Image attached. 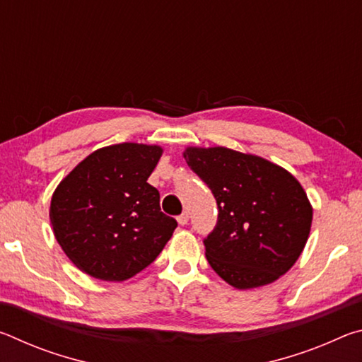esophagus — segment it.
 <instances>
[{
  "label": "esophagus",
  "mask_w": 362,
  "mask_h": 362,
  "mask_svg": "<svg viewBox=\"0 0 362 362\" xmlns=\"http://www.w3.org/2000/svg\"><path fill=\"white\" fill-rule=\"evenodd\" d=\"M177 222H179L180 225H187L188 223V212L183 211L179 217H177Z\"/></svg>",
  "instance_id": "1"
}]
</instances>
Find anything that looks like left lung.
<instances>
[{
	"instance_id": "1",
	"label": "left lung",
	"mask_w": 362,
	"mask_h": 362,
	"mask_svg": "<svg viewBox=\"0 0 362 362\" xmlns=\"http://www.w3.org/2000/svg\"><path fill=\"white\" fill-rule=\"evenodd\" d=\"M183 158L217 201V223L204 238L214 272L236 289L283 276L302 254L313 218L296 177L260 156L223 146H189Z\"/></svg>"
}]
</instances>
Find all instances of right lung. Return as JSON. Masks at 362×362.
Returning a JSON list of instances; mask_svg holds the SVG:
<instances>
[{
  "instance_id": "obj_1",
  "label": "right lung",
  "mask_w": 362,
  "mask_h": 362,
  "mask_svg": "<svg viewBox=\"0 0 362 362\" xmlns=\"http://www.w3.org/2000/svg\"><path fill=\"white\" fill-rule=\"evenodd\" d=\"M163 150L118 144L83 159L51 201L54 235L66 257L89 276L126 281L155 262L177 226L159 207L148 177Z\"/></svg>"
}]
</instances>
